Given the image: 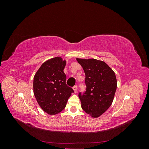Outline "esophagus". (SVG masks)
<instances>
[{"instance_id":"esophagus-1","label":"esophagus","mask_w":149,"mask_h":149,"mask_svg":"<svg viewBox=\"0 0 149 149\" xmlns=\"http://www.w3.org/2000/svg\"><path fill=\"white\" fill-rule=\"evenodd\" d=\"M73 88L74 93H77V91H78V87H77V86H74Z\"/></svg>"}]
</instances>
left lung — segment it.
<instances>
[{"label":"left lung","instance_id":"1","mask_svg":"<svg viewBox=\"0 0 149 149\" xmlns=\"http://www.w3.org/2000/svg\"><path fill=\"white\" fill-rule=\"evenodd\" d=\"M76 60L83 67L86 75V91L78 94L81 107L93 118H98L113 101L117 88L115 73L102 61L79 58Z\"/></svg>","mask_w":149,"mask_h":149}]
</instances>
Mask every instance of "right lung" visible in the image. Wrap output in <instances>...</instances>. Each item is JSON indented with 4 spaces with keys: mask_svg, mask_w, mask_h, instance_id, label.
Masks as SVG:
<instances>
[{
    "mask_svg": "<svg viewBox=\"0 0 149 149\" xmlns=\"http://www.w3.org/2000/svg\"><path fill=\"white\" fill-rule=\"evenodd\" d=\"M66 61L55 57L44 62L33 78V93L40 107L55 115L65 109L73 89L66 84Z\"/></svg>",
    "mask_w": 149,
    "mask_h": 149,
    "instance_id": "right-lung-1",
    "label": "right lung"
}]
</instances>
